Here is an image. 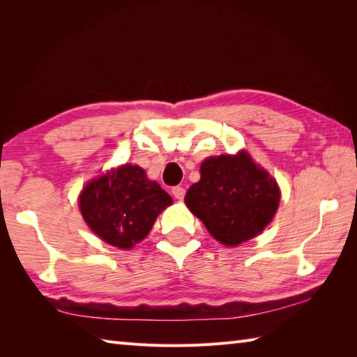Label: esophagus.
<instances>
[{"label":"esophagus","instance_id":"1","mask_svg":"<svg viewBox=\"0 0 357 357\" xmlns=\"http://www.w3.org/2000/svg\"><path fill=\"white\" fill-rule=\"evenodd\" d=\"M172 193H173V196L174 198H176L178 201H183L184 199V196H185V188L184 187H173L172 188Z\"/></svg>","mask_w":357,"mask_h":357}]
</instances>
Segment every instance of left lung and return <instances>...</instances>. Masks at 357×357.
<instances>
[{"instance_id": "1", "label": "left lung", "mask_w": 357, "mask_h": 357, "mask_svg": "<svg viewBox=\"0 0 357 357\" xmlns=\"http://www.w3.org/2000/svg\"><path fill=\"white\" fill-rule=\"evenodd\" d=\"M279 201L276 179L245 150L207 158L201 179L185 195L188 210L227 247L257 236L271 222Z\"/></svg>"}]
</instances>
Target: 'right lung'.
<instances>
[{"label":"right lung","instance_id":"right-lung-1","mask_svg":"<svg viewBox=\"0 0 357 357\" xmlns=\"http://www.w3.org/2000/svg\"><path fill=\"white\" fill-rule=\"evenodd\" d=\"M173 202L138 165L124 164L82 188L78 206L86 224L107 244L133 248L147 236L158 215Z\"/></svg>","mask_w":357,"mask_h":357}]
</instances>
